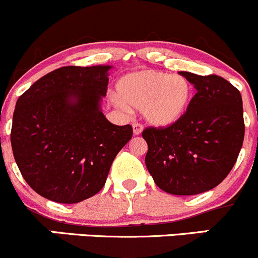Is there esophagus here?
I'll return each instance as SVG.
<instances>
[{
  "instance_id": "obj_1",
  "label": "esophagus",
  "mask_w": 258,
  "mask_h": 258,
  "mask_svg": "<svg viewBox=\"0 0 258 258\" xmlns=\"http://www.w3.org/2000/svg\"><path fill=\"white\" fill-rule=\"evenodd\" d=\"M134 135L135 136H138V135H141L142 134V131H143V126L142 124H140V123H134Z\"/></svg>"
}]
</instances>
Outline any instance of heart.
<instances>
[{
  "instance_id": "1",
  "label": "heart",
  "mask_w": 258,
  "mask_h": 258,
  "mask_svg": "<svg viewBox=\"0 0 258 258\" xmlns=\"http://www.w3.org/2000/svg\"><path fill=\"white\" fill-rule=\"evenodd\" d=\"M113 104L121 110L141 108L148 123L169 127L185 116L193 101V86L183 75H169L156 70H137L116 83Z\"/></svg>"
}]
</instances>
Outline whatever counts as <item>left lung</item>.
Masks as SVG:
<instances>
[{"mask_svg": "<svg viewBox=\"0 0 258 258\" xmlns=\"http://www.w3.org/2000/svg\"><path fill=\"white\" fill-rule=\"evenodd\" d=\"M197 89L188 112L167 128H146V167L158 188L173 195H195L221 183L245 136L242 97L218 75L179 72Z\"/></svg>", "mask_w": 258, "mask_h": 258, "instance_id": "obj_1", "label": "left lung"}]
</instances>
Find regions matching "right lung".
Returning a JSON list of instances; mask_svg holds the SVG:
<instances>
[{
  "label": "right lung",
  "instance_id": "right-lung-1",
  "mask_svg": "<svg viewBox=\"0 0 258 258\" xmlns=\"http://www.w3.org/2000/svg\"><path fill=\"white\" fill-rule=\"evenodd\" d=\"M111 65L63 67L18 97L11 145L24 180L42 197L75 204L99 193L111 164L131 140L101 108Z\"/></svg>",
  "mask_w": 258,
  "mask_h": 258
}]
</instances>
